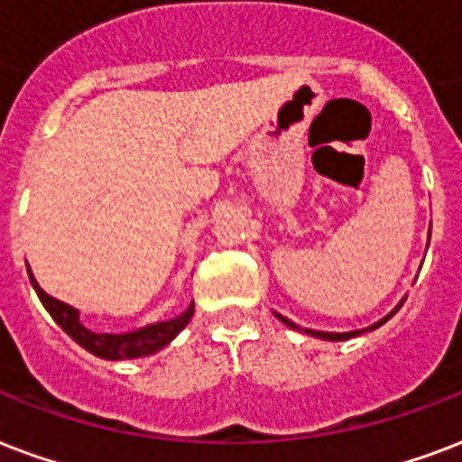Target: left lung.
<instances>
[{"mask_svg":"<svg viewBox=\"0 0 462 462\" xmlns=\"http://www.w3.org/2000/svg\"><path fill=\"white\" fill-rule=\"evenodd\" d=\"M404 302V300H402ZM402 302H400V305H402ZM400 305H397L395 310H393V312H390V315L385 317V319H380L378 325H373V327H368V329H378L380 325H383V322H387V319H390V317L395 315L397 310H400ZM278 319H281V322H283V325H288V327H293V329H300V327L298 325H293V322H291V319H288V317H281V315H276ZM302 332L305 334H312V337H317V339H327V341H344V339H351V337H358V334L361 332H346V334H332V332H312V329H302Z\"/></svg>","mask_w":462,"mask_h":462,"instance_id":"left-lung-1","label":"left lung"}]
</instances>
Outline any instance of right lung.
I'll use <instances>...</instances> for the list:
<instances>
[{
	"label": "right lung",
	"instance_id": "add662e5",
	"mask_svg": "<svg viewBox=\"0 0 462 462\" xmlns=\"http://www.w3.org/2000/svg\"><path fill=\"white\" fill-rule=\"evenodd\" d=\"M28 276H31V283H33L35 293H38L41 302L45 305V310L51 312L52 319H55V322H58L79 346L87 348L94 356L108 358V361H125V358L150 356L154 351H160L162 346H167L169 341L174 339L176 334L181 332V329L189 325V319L193 317L191 305L184 315L174 317V319H167V322H157V325H150L145 327V329H137V332L97 334L91 332V329H87V327L79 322V315H77L75 308H69L65 302L55 300V298H51V295L45 293L43 288L35 283L31 269H28Z\"/></svg>",
	"mask_w": 462,
	"mask_h": 462
}]
</instances>
